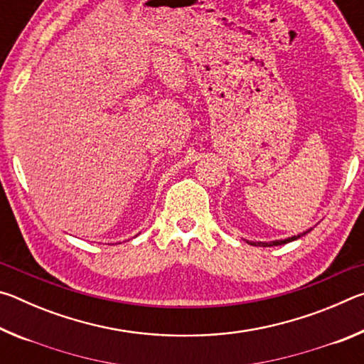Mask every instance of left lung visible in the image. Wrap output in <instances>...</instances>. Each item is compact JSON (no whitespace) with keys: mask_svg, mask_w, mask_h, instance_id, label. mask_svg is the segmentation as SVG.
<instances>
[{"mask_svg":"<svg viewBox=\"0 0 364 364\" xmlns=\"http://www.w3.org/2000/svg\"><path fill=\"white\" fill-rule=\"evenodd\" d=\"M308 232V231H306ZM306 232H304V234H306ZM304 234H299V236H292V237H289V239H282V241H273V242H250L252 245H260V247H271V245H282V244H287V242H291V241H295V239H299V237H301L304 236Z\"/></svg>","mask_w":364,"mask_h":364,"instance_id":"left-lung-1","label":"left lung"}]
</instances>
